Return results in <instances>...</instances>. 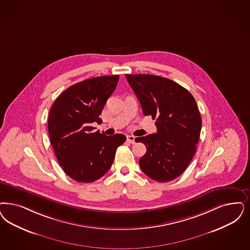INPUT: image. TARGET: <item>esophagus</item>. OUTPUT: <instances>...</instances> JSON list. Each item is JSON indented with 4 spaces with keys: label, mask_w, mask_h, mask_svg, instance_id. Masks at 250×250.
Wrapping results in <instances>:
<instances>
[{
    "label": "esophagus",
    "mask_w": 250,
    "mask_h": 250,
    "mask_svg": "<svg viewBox=\"0 0 250 250\" xmlns=\"http://www.w3.org/2000/svg\"><path fill=\"white\" fill-rule=\"evenodd\" d=\"M126 138H127V141L132 144H134L136 142V138L134 136H127Z\"/></svg>",
    "instance_id": "esophagus-1"
}]
</instances>
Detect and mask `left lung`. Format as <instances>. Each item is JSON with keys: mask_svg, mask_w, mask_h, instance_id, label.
<instances>
[{"mask_svg": "<svg viewBox=\"0 0 250 250\" xmlns=\"http://www.w3.org/2000/svg\"><path fill=\"white\" fill-rule=\"evenodd\" d=\"M125 77L143 113L156 119V134L136 138L146 146L139 166L155 181H172L196 153L202 123L197 103L188 89L171 79L154 75Z\"/></svg>", "mask_w": 250, "mask_h": 250, "instance_id": "8db88e82", "label": "left lung"}]
</instances>
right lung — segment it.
<instances>
[{
	"mask_svg": "<svg viewBox=\"0 0 250 250\" xmlns=\"http://www.w3.org/2000/svg\"><path fill=\"white\" fill-rule=\"evenodd\" d=\"M119 76L86 79L65 89L52 104L48 130L52 148L70 178L90 183L102 178L112 166L115 152L126 138L94 132L91 124L100 118Z\"/></svg>",
	"mask_w": 250,
	"mask_h": 250,
	"instance_id": "obj_1",
	"label": "right lung"
}]
</instances>
